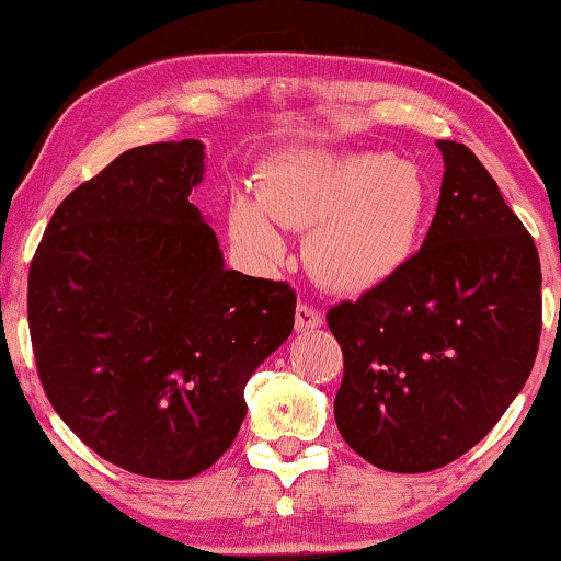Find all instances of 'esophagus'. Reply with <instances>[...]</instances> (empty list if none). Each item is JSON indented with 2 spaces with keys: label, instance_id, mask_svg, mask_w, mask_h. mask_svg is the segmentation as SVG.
Here are the masks:
<instances>
[{
  "label": "esophagus",
  "instance_id": "obj_1",
  "mask_svg": "<svg viewBox=\"0 0 561 561\" xmlns=\"http://www.w3.org/2000/svg\"><path fill=\"white\" fill-rule=\"evenodd\" d=\"M324 324V317L313 309V306H306V304H298L296 309V332H313V329H319Z\"/></svg>",
  "mask_w": 561,
  "mask_h": 561
}]
</instances>
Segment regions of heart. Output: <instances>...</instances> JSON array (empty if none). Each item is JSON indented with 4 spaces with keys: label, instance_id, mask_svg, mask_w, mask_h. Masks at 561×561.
<instances>
[{
    "label": "heart",
    "instance_id": "1",
    "mask_svg": "<svg viewBox=\"0 0 561 561\" xmlns=\"http://www.w3.org/2000/svg\"><path fill=\"white\" fill-rule=\"evenodd\" d=\"M432 219V186L393 152L288 150L263 165L255 196L234 194L232 244L257 267L286 255L280 227L309 229L306 265L334 294H367L416 255Z\"/></svg>",
    "mask_w": 561,
    "mask_h": 561
}]
</instances>
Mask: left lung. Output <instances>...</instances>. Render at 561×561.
<instances>
[{
  "label": "left lung",
  "instance_id": "8db88e82",
  "mask_svg": "<svg viewBox=\"0 0 561 561\" xmlns=\"http://www.w3.org/2000/svg\"><path fill=\"white\" fill-rule=\"evenodd\" d=\"M436 148L442 194L421 250L327 313L344 355L336 428L367 462L405 474L455 462L497 424L541 334L531 234L470 148Z\"/></svg>",
  "mask_w": 561,
  "mask_h": 561
}]
</instances>
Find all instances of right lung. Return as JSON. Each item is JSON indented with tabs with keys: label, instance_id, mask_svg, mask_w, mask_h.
Returning <instances> with one entry per match:
<instances>
[{
	"label": "right lung",
	"instance_id": "right-lung-1",
	"mask_svg": "<svg viewBox=\"0 0 561 561\" xmlns=\"http://www.w3.org/2000/svg\"><path fill=\"white\" fill-rule=\"evenodd\" d=\"M204 142H152L71 191L27 280L45 396L106 462L186 480L232 447L250 375L294 332L288 283L227 271L204 214Z\"/></svg>",
	"mask_w": 561,
	"mask_h": 561
}]
</instances>
